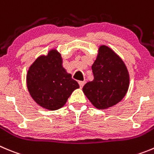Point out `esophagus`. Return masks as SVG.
Wrapping results in <instances>:
<instances>
[{
	"mask_svg": "<svg viewBox=\"0 0 154 154\" xmlns=\"http://www.w3.org/2000/svg\"><path fill=\"white\" fill-rule=\"evenodd\" d=\"M78 83H79V85H80V88H82V87H84V84H85V82H84V81H79Z\"/></svg>",
	"mask_w": 154,
	"mask_h": 154,
	"instance_id": "obj_1",
	"label": "esophagus"
}]
</instances>
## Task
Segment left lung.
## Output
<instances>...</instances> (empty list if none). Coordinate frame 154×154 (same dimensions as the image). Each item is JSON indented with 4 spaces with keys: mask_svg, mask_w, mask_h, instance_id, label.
Listing matches in <instances>:
<instances>
[{
    "mask_svg": "<svg viewBox=\"0 0 154 154\" xmlns=\"http://www.w3.org/2000/svg\"><path fill=\"white\" fill-rule=\"evenodd\" d=\"M94 79L83 87L92 104L105 109L124 98L129 87V74L123 61L106 45L99 48L97 59L92 65Z\"/></svg>",
    "mask_w": 154,
    "mask_h": 154,
    "instance_id": "1",
    "label": "left lung"
}]
</instances>
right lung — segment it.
<instances>
[{
	"instance_id": "add662e5",
	"label": "right lung",
	"mask_w": 154,
	"mask_h": 154,
	"mask_svg": "<svg viewBox=\"0 0 154 154\" xmlns=\"http://www.w3.org/2000/svg\"><path fill=\"white\" fill-rule=\"evenodd\" d=\"M26 84L32 98L48 110L64 106L73 91L80 87L63 67L61 54L55 49L38 57L30 66Z\"/></svg>"
}]
</instances>
